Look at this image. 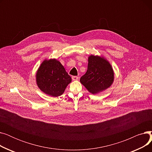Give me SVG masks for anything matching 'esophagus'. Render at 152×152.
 Listing matches in <instances>:
<instances>
[{
  "label": "esophagus",
  "instance_id": "esophagus-1",
  "mask_svg": "<svg viewBox=\"0 0 152 152\" xmlns=\"http://www.w3.org/2000/svg\"><path fill=\"white\" fill-rule=\"evenodd\" d=\"M72 79H73V81H77V80H78V77L74 76L72 77Z\"/></svg>",
  "mask_w": 152,
  "mask_h": 152
}]
</instances>
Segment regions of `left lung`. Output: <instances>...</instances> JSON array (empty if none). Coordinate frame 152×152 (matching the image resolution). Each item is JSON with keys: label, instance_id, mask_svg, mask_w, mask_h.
Here are the masks:
<instances>
[{"label": "left lung", "instance_id": "8db88e82", "mask_svg": "<svg viewBox=\"0 0 152 152\" xmlns=\"http://www.w3.org/2000/svg\"><path fill=\"white\" fill-rule=\"evenodd\" d=\"M114 81V71L110 62L104 57L91 55L85 75L81 83L90 93L97 94L105 91Z\"/></svg>", "mask_w": 152, "mask_h": 152}]
</instances>
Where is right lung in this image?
Segmentation results:
<instances>
[{
    "label": "right lung",
    "mask_w": 152,
    "mask_h": 152,
    "mask_svg": "<svg viewBox=\"0 0 152 152\" xmlns=\"http://www.w3.org/2000/svg\"><path fill=\"white\" fill-rule=\"evenodd\" d=\"M36 83L44 93L52 97L62 95L71 77L61 63L55 58L44 60L36 75Z\"/></svg>",
    "instance_id": "1"
}]
</instances>
